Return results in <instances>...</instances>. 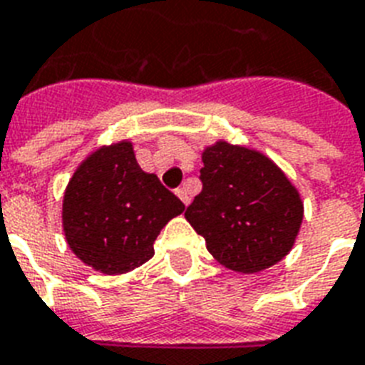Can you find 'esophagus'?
<instances>
[{
    "instance_id": "obj_1",
    "label": "esophagus",
    "mask_w": 365,
    "mask_h": 365,
    "mask_svg": "<svg viewBox=\"0 0 365 365\" xmlns=\"http://www.w3.org/2000/svg\"><path fill=\"white\" fill-rule=\"evenodd\" d=\"M177 196L180 197V202L185 203V205H188V203H190V192H188V188H186V186H182V188H179V190H177Z\"/></svg>"
}]
</instances>
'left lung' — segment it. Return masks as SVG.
<instances>
[{
	"label": "left lung",
	"mask_w": 365,
	"mask_h": 365,
	"mask_svg": "<svg viewBox=\"0 0 365 365\" xmlns=\"http://www.w3.org/2000/svg\"><path fill=\"white\" fill-rule=\"evenodd\" d=\"M202 162L203 190L185 217L215 261L240 274L278 264L303 225L297 186L267 154L225 138L203 148Z\"/></svg>",
	"instance_id": "obj_1"
}]
</instances>
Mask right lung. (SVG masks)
I'll return each instance as SVG.
<instances>
[{"label": "right lung", "mask_w": 365, "mask_h": 365, "mask_svg": "<svg viewBox=\"0 0 365 365\" xmlns=\"http://www.w3.org/2000/svg\"><path fill=\"white\" fill-rule=\"evenodd\" d=\"M185 203L144 173L131 140L103 144L76 168L62 196L68 247L97 272H131L154 257V242Z\"/></svg>", "instance_id": "right-lung-1"}]
</instances>
